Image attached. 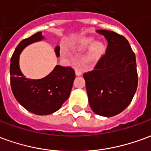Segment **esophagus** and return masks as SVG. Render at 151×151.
<instances>
[{
    "instance_id": "1",
    "label": "esophagus",
    "mask_w": 151,
    "mask_h": 151,
    "mask_svg": "<svg viewBox=\"0 0 151 151\" xmlns=\"http://www.w3.org/2000/svg\"><path fill=\"white\" fill-rule=\"evenodd\" d=\"M75 73H76V75H77V76H80V75H82V71L80 69H76Z\"/></svg>"
}]
</instances>
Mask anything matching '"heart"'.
<instances>
[{"mask_svg":"<svg viewBox=\"0 0 151 151\" xmlns=\"http://www.w3.org/2000/svg\"><path fill=\"white\" fill-rule=\"evenodd\" d=\"M93 44H94V40H91V39H84V40H82L79 43L78 47H76V49L78 50V51H84V50L88 49L91 46L92 47L91 49H90L88 56L86 57V64L87 65L91 64L93 61L97 60L105 52V48L103 44L97 43H95L93 45ZM92 45H93V46H92ZM61 54H62V56H66V57L70 56V53L65 48H62L61 49Z\"/></svg>","mask_w":151,"mask_h":151,"instance_id":"1","label":"heart"}]
</instances>
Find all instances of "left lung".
I'll return each instance as SVG.
<instances>
[{
  "mask_svg": "<svg viewBox=\"0 0 151 151\" xmlns=\"http://www.w3.org/2000/svg\"><path fill=\"white\" fill-rule=\"evenodd\" d=\"M108 47L91 71L85 73L89 104L93 111L113 116L129 106L137 88L136 57L129 41L114 31L99 30Z\"/></svg>",
  "mask_w": 151,
  "mask_h": 151,
  "instance_id": "obj_1",
  "label": "left lung"
}]
</instances>
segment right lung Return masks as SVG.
Listing matches in <instances>:
<instances>
[{"label": "right lung", "mask_w": 151, "mask_h": 151, "mask_svg": "<svg viewBox=\"0 0 151 151\" xmlns=\"http://www.w3.org/2000/svg\"><path fill=\"white\" fill-rule=\"evenodd\" d=\"M43 39L41 32L22 40L16 47L10 60V85L15 99L27 111L36 115H49L59 110L70 95L75 72L72 67L56 65L42 79L26 78L19 69V54L31 43ZM60 55V47L55 48Z\"/></svg>", "instance_id": "1"}]
</instances>
